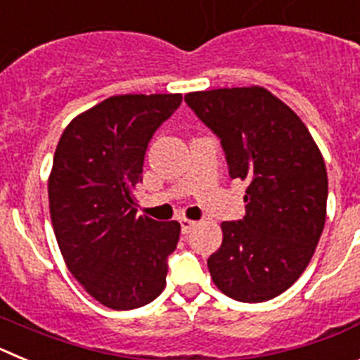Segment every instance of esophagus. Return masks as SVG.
<instances>
[{"instance_id":"34e87169","label":"esophagus","mask_w":360,"mask_h":360,"mask_svg":"<svg viewBox=\"0 0 360 360\" xmlns=\"http://www.w3.org/2000/svg\"><path fill=\"white\" fill-rule=\"evenodd\" d=\"M180 225H182L184 234H189V232L196 227V221H193V219H187V218H180Z\"/></svg>"}]
</instances>
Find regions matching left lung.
Returning <instances> with one entry per match:
<instances>
[{
  "mask_svg": "<svg viewBox=\"0 0 360 360\" xmlns=\"http://www.w3.org/2000/svg\"><path fill=\"white\" fill-rule=\"evenodd\" d=\"M219 139L231 178L247 182L245 216L224 221L221 247L207 259L216 287L241 303L290 288L310 263L326 219L328 176L303 120L265 88L186 95Z\"/></svg>",
  "mask_w": 360,
  "mask_h": 360,
  "instance_id": "obj_1",
  "label": "left lung"
}]
</instances>
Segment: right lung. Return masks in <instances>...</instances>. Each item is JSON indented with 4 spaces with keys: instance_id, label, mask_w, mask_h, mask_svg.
I'll return each mask as SVG.
<instances>
[{
    "instance_id": "add662e5",
    "label": "right lung",
    "mask_w": 360,
    "mask_h": 360,
    "mask_svg": "<svg viewBox=\"0 0 360 360\" xmlns=\"http://www.w3.org/2000/svg\"><path fill=\"white\" fill-rule=\"evenodd\" d=\"M180 94L115 95L72 120L53 155L50 216L72 276L98 303L133 310L165 287L178 221L136 216L131 189L153 135Z\"/></svg>"
}]
</instances>
